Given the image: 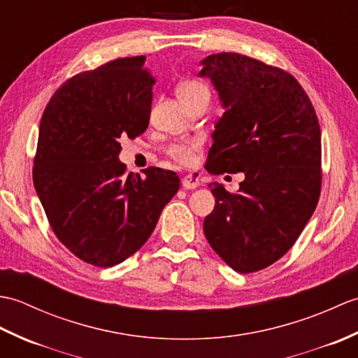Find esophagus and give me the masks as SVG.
<instances>
[{
	"mask_svg": "<svg viewBox=\"0 0 358 358\" xmlns=\"http://www.w3.org/2000/svg\"><path fill=\"white\" fill-rule=\"evenodd\" d=\"M181 185H183L185 189H195L200 186V180L195 173H187L185 175L183 180H181Z\"/></svg>",
	"mask_w": 358,
	"mask_h": 358,
	"instance_id": "34e87169",
	"label": "esophagus"
}]
</instances>
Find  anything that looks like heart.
<instances>
[{
	"mask_svg": "<svg viewBox=\"0 0 358 358\" xmlns=\"http://www.w3.org/2000/svg\"><path fill=\"white\" fill-rule=\"evenodd\" d=\"M200 90H208V87L200 81H195V80L186 81L178 87V95L195 94V92H200ZM199 148H200V140H187V141L173 143L172 146L167 149V152H169V155L173 159H177V162L183 163V164H189V163H192L195 150H199Z\"/></svg>",
	"mask_w": 358,
	"mask_h": 358,
	"instance_id": "heart-1",
	"label": "heart"
}]
</instances>
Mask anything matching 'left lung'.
Masks as SVG:
<instances>
[{"mask_svg":"<svg viewBox=\"0 0 358 358\" xmlns=\"http://www.w3.org/2000/svg\"><path fill=\"white\" fill-rule=\"evenodd\" d=\"M224 113L206 171L245 173L237 194L210 183L215 208L203 231L240 273L280 260L313 217L322 189V134L309 96L291 73L241 53L201 62Z\"/></svg>","mask_w":358,"mask_h":358,"instance_id":"8db88e82","label":"left lung"}]
</instances>
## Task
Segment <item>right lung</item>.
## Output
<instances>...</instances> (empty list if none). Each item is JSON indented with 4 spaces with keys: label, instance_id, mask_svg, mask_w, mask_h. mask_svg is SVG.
<instances>
[{
    "label": "right lung",
    "instance_id": "1",
    "mask_svg": "<svg viewBox=\"0 0 358 358\" xmlns=\"http://www.w3.org/2000/svg\"><path fill=\"white\" fill-rule=\"evenodd\" d=\"M146 57L117 58L59 87L43 113L34 186L57 238L80 260L110 268L135 254L154 232L180 187L172 171L146 177L118 159L120 138L149 126L155 78Z\"/></svg>",
    "mask_w": 358,
    "mask_h": 358
}]
</instances>
